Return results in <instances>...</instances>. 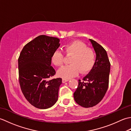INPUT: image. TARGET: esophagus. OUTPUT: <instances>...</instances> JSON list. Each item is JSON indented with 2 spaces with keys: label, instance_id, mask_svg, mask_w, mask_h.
I'll list each match as a JSON object with an SVG mask.
<instances>
[{
  "label": "esophagus",
  "instance_id": "34e87169",
  "mask_svg": "<svg viewBox=\"0 0 131 131\" xmlns=\"http://www.w3.org/2000/svg\"><path fill=\"white\" fill-rule=\"evenodd\" d=\"M69 81V79H65V78H62V82L63 83H65L66 82Z\"/></svg>",
  "mask_w": 131,
  "mask_h": 131
}]
</instances>
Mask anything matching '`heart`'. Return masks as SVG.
<instances>
[{
	"instance_id": "obj_1",
	"label": "heart",
	"mask_w": 131,
	"mask_h": 131,
	"mask_svg": "<svg viewBox=\"0 0 131 131\" xmlns=\"http://www.w3.org/2000/svg\"><path fill=\"white\" fill-rule=\"evenodd\" d=\"M64 52L67 56H72L71 64L63 66L58 71V74L65 79H70L80 73L86 74L91 70L96 62V54L91 48L80 41H74L65 46ZM64 55L60 50L56 49L51 56L52 62L60 66L64 62Z\"/></svg>"
}]
</instances>
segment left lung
<instances>
[{
    "instance_id": "obj_1",
    "label": "left lung",
    "mask_w": 131,
    "mask_h": 131,
    "mask_svg": "<svg viewBox=\"0 0 131 131\" xmlns=\"http://www.w3.org/2000/svg\"><path fill=\"white\" fill-rule=\"evenodd\" d=\"M90 40L96 52V62L83 81L79 80L78 86L74 93L75 102L86 108L96 105L104 98L108 87L110 71V63L106 50L96 41Z\"/></svg>"
}]
</instances>
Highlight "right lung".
Segmentation results:
<instances>
[{"label": "right lung", "mask_w": 131, "mask_h": 131, "mask_svg": "<svg viewBox=\"0 0 131 131\" xmlns=\"http://www.w3.org/2000/svg\"><path fill=\"white\" fill-rule=\"evenodd\" d=\"M57 38L41 35L24 46L18 59L19 83L25 99L34 107L46 109L58 100L62 79L49 80L56 71L52 53L60 47Z\"/></svg>", "instance_id": "right-lung-1"}]
</instances>
